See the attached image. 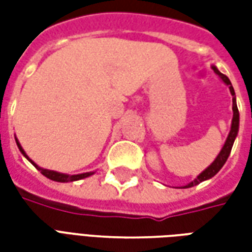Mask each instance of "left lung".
I'll return each instance as SVG.
<instances>
[{
  "mask_svg": "<svg viewBox=\"0 0 252 252\" xmlns=\"http://www.w3.org/2000/svg\"><path fill=\"white\" fill-rule=\"evenodd\" d=\"M213 70H215V72H216L219 77L221 78L222 81H224V83H227L228 86H229V92H231V94H232V110H233V117H232V126H231V131H229V135H228L227 140H225V144L222 146L221 151H220V154L217 155V158L215 159V162L208 167V169H205L202 173H201L197 178H195L194 181H191L190 184H188L186 186H184V188H191V186L194 185H198L200 182H202V181H206L209 180V178H212V177H215V175L220 171V169H221L222 166H224V163L227 162L228 157H229V154H231V150H232V146H233V142H235V137H236V135H238V131H239V110H238V106H236V98H235V90H233L232 85H231V81L228 79L227 75H224V74H221V72L217 70L216 67H213Z\"/></svg>",
  "mask_w": 252,
  "mask_h": 252,
  "instance_id": "obj_1",
  "label": "left lung"
}]
</instances>
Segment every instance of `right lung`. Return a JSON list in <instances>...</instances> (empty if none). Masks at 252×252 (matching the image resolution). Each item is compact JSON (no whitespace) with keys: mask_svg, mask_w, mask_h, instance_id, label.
<instances>
[{"mask_svg":"<svg viewBox=\"0 0 252 252\" xmlns=\"http://www.w3.org/2000/svg\"><path fill=\"white\" fill-rule=\"evenodd\" d=\"M16 143H17V147L20 148V151H21V154L24 155L25 158L28 159L31 163L33 164L36 169L40 171L41 174L44 175V177H47V178H50V180L57 181V182H72V181L82 180V178H86V177H89V175L93 174V173H83V174H77V175H67V174H62V173H57V171H52V170L41 169V167H39L37 164L33 163V162H32V160H31V159L28 158V157H27V154L24 153V150H23V147L20 146V143L17 142V139H16Z\"/></svg>","mask_w":252,"mask_h":252,"instance_id":"1","label":"right lung"}]
</instances>
